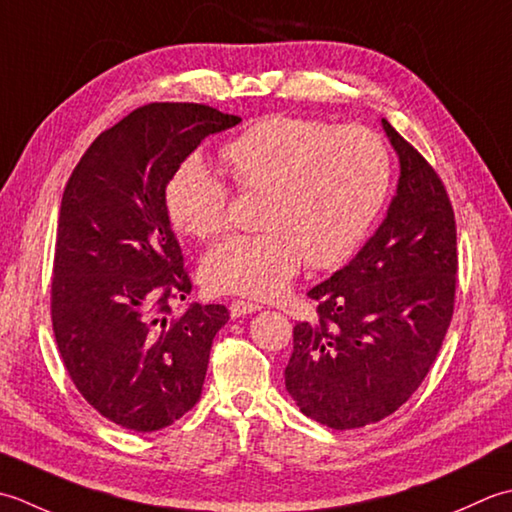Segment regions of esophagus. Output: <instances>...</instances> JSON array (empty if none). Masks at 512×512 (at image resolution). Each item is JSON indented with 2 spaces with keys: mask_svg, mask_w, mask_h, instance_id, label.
<instances>
[{
  "mask_svg": "<svg viewBox=\"0 0 512 512\" xmlns=\"http://www.w3.org/2000/svg\"><path fill=\"white\" fill-rule=\"evenodd\" d=\"M263 305H258V302H249V300H234L232 305H229V314L232 318H241L247 314H254V311H260Z\"/></svg>",
  "mask_w": 512,
  "mask_h": 512,
  "instance_id": "34e87169",
  "label": "esophagus"
}]
</instances>
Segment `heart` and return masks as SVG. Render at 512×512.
I'll return each instance as SVG.
<instances>
[{"instance_id": "b5f03b06", "label": "heart", "mask_w": 512, "mask_h": 512, "mask_svg": "<svg viewBox=\"0 0 512 512\" xmlns=\"http://www.w3.org/2000/svg\"><path fill=\"white\" fill-rule=\"evenodd\" d=\"M225 170L241 192L263 194L258 227L203 258L205 285L223 294L269 298L302 265H342L369 234L391 183L387 145L367 128L269 117L225 143ZM227 187L198 159L185 161L165 190L179 232L214 238L227 227Z\"/></svg>"}]
</instances>
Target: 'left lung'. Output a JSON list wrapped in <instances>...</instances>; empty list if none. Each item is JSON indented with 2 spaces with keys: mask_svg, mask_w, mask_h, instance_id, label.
I'll return each instance as SVG.
<instances>
[{
  "mask_svg": "<svg viewBox=\"0 0 512 512\" xmlns=\"http://www.w3.org/2000/svg\"><path fill=\"white\" fill-rule=\"evenodd\" d=\"M398 192L349 265L309 289L318 320L294 327L285 387L300 411L336 431L398 411L420 387L451 325L457 232L446 187L393 125Z\"/></svg>",
  "mask_w": 512,
  "mask_h": 512,
  "instance_id": "8db88e82",
  "label": "left lung"
}]
</instances>
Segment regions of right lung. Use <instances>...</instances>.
I'll return each mask as SVG.
<instances>
[{
    "label": "right lung",
    "instance_id": "right-lung-1",
    "mask_svg": "<svg viewBox=\"0 0 512 512\" xmlns=\"http://www.w3.org/2000/svg\"><path fill=\"white\" fill-rule=\"evenodd\" d=\"M241 121L203 103H148L92 141L61 198L52 331L79 393L110 422L165 429L201 398L225 305L192 291L165 190L210 134Z\"/></svg>",
    "mask_w": 512,
    "mask_h": 512
}]
</instances>
